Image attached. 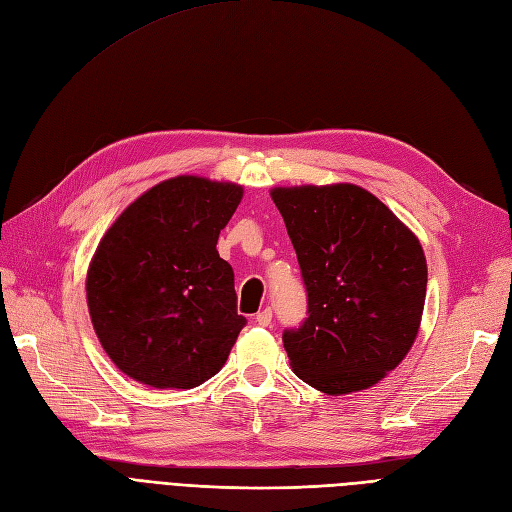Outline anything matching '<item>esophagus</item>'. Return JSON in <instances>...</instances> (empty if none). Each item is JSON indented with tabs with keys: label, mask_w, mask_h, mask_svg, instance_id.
<instances>
[{
	"label": "esophagus",
	"mask_w": 512,
	"mask_h": 512,
	"mask_svg": "<svg viewBox=\"0 0 512 512\" xmlns=\"http://www.w3.org/2000/svg\"><path fill=\"white\" fill-rule=\"evenodd\" d=\"M271 320H273L271 307H265V309H262V312H258V314H256V322L260 324V327H269Z\"/></svg>",
	"instance_id": "esophagus-1"
}]
</instances>
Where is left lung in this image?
I'll return each mask as SVG.
<instances>
[{
	"label": "left lung",
	"mask_w": 512,
	"mask_h": 512,
	"mask_svg": "<svg viewBox=\"0 0 512 512\" xmlns=\"http://www.w3.org/2000/svg\"><path fill=\"white\" fill-rule=\"evenodd\" d=\"M307 290V318L284 331L292 371L327 395L380 382L421 327L427 262L414 232L352 183L273 188Z\"/></svg>",
	"instance_id": "1"
}]
</instances>
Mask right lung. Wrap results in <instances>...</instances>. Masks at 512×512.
I'll use <instances>...</instances> for the list:
<instances>
[{
    "label": "right lung",
    "instance_id": "add662e5",
    "mask_svg": "<svg viewBox=\"0 0 512 512\" xmlns=\"http://www.w3.org/2000/svg\"><path fill=\"white\" fill-rule=\"evenodd\" d=\"M241 198L237 183L179 175L106 230L87 271V305L104 352L132 380L194 389L224 367L245 318L215 245Z\"/></svg>",
    "mask_w": 512,
    "mask_h": 512
}]
</instances>
